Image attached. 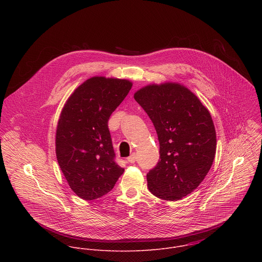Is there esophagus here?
Listing matches in <instances>:
<instances>
[{
    "mask_svg": "<svg viewBox=\"0 0 262 262\" xmlns=\"http://www.w3.org/2000/svg\"><path fill=\"white\" fill-rule=\"evenodd\" d=\"M127 160H128V162H130V163H134V162L136 161V154H135V153H132V154L127 158Z\"/></svg>",
    "mask_w": 262,
    "mask_h": 262,
    "instance_id": "34e87169",
    "label": "esophagus"
}]
</instances>
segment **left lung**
<instances>
[{"label": "left lung", "instance_id": "left-lung-1", "mask_svg": "<svg viewBox=\"0 0 262 262\" xmlns=\"http://www.w3.org/2000/svg\"><path fill=\"white\" fill-rule=\"evenodd\" d=\"M149 116L160 160L147 173V187L166 201L185 198L204 181L216 154V130L209 110L185 85L151 83L134 94Z\"/></svg>", "mask_w": 262, "mask_h": 262}]
</instances>
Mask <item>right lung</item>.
<instances>
[{"label":"right lung","mask_w":262,"mask_h":262,"mask_svg":"<svg viewBox=\"0 0 262 262\" xmlns=\"http://www.w3.org/2000/svg\"><path fill=\"white\" fill-rule=\"evenodd\" d=\"M132 84L128 79L93 76L75 89L61 110L56 158L69 186L82 200L103 196L124 172L114 160L108 121Z\"/></svg>","instance_id":"1"}]
</instances>
